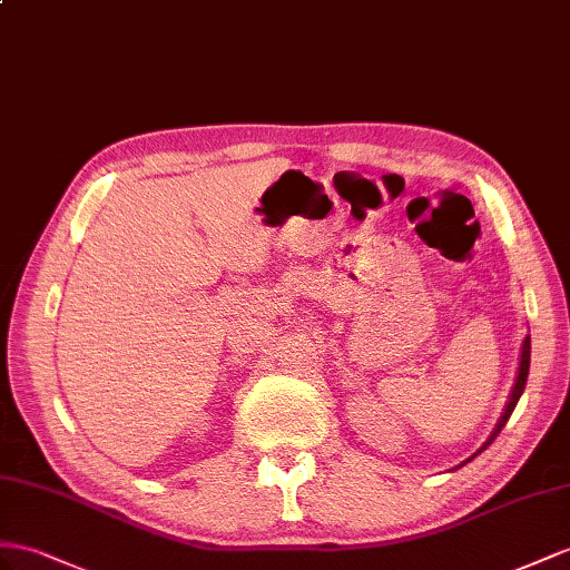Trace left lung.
<instances>
[{"instance_id":"8db88e82","label":"left lung","mask_w":570,"mask_h":570,"mask_svg":"<svg viewBox=\"0 0 570 570\" xmlns=\"http://www.w3.org/2000/svg\"><path fill=\"white\" fill-rule=\"evenodd\" d=\"M528 373H530V334L528 337H524V342H522V352H520V366H518V377H515V385H513V392H510V397H508V404H505V410H503V414H501V419H499V424H495V429H493V433L489 435V441L481 445L474 455L470 458V460H464V462H472L479 452H484L493 441H495V435L501 433V429L505 426V421L510 419V414H513V410H515V404H518V400H520V395H522V390H524V383H528ZM462 462V464H464Z\"/></svg>"}]
</instances>
